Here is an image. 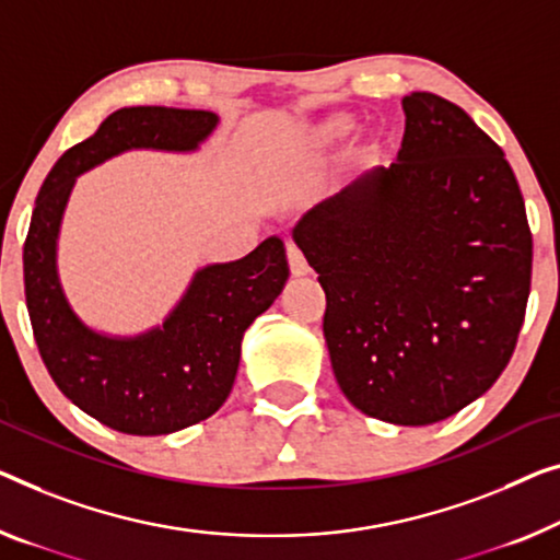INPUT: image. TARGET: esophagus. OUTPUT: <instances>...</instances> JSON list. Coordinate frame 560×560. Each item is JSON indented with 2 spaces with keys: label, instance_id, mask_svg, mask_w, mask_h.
Listing matches in <instances>:
<instances>
[{
  "label": "esophagus",
  "instance_id": "1",
  "mask_svg": "<svg viewBox=\"0 0 560 560\" xmlns=\"http://www.w3.org/2000/svg\"><path fill=\"white\" fill-rule=\"evenodd\" d=\"M287 256H289V269H291V273H294V277H306V273L312 271V269H308L304 254L299 252L294 244L287 246Z\"/></svg>",
  "mask_w": 560,
  "mask_h": 560
}]
</instances>
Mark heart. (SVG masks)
Listing matches in <instances>:
<instances>
[{"mask_svg": "<svg viewBox=\"0 0 560 560\" xmlns=\"http://www.w3.org/2000/svg\"><path fill=\"white\" fill-rule=\"evenodd\" d=\"M352 128H354V120L349 118V115L334 113V115H329V118L308 125V128L304 130V145L312 155H322V153H327L329 148L337 145L341 138H347ZM377 153H380V145H377V140H372V138H366V140H362V143H357L352 148L354 163H372L374 158H377Z\"/></svg>", "mask_w": 560, "mask_h": 560, "instance_id": "obj_1", "label": "heart"}]
</instances>
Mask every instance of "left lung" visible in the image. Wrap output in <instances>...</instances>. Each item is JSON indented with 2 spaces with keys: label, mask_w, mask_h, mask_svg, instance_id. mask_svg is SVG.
Masks as SVG:
<instances>
[{
  "label": "left lung",
  "mask_w": 560,
  "mask_h": 560,
  "mask_svg": "<svg viewBox=\"0 0 560 560\" xmlns=\"http://www.w3.org/2000/svg\"><path fill=\"white\" fill-rule=\"evenodd\" d=\"M402 110L397 161L306 211L294 241L327 294L339 389L364 415L420 428L511 362L533 238L503 150L463 107L412 93Z\"/></svg>",
  "instance_id": "left-lung-1"
}]
</instances>
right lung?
I'll return each mask as SVG.
<instances>
[{
  "instance_id": "1",
  "label": "right lung",
  "mask_w": 560,
  "mask_h": 560,
  "mask_svg": "<svg viewBox=\"0 0 560 560\" xmlns=\"http://www.w3.org/2000/svg\"><path fill=\"white\" fill-rule=\"evenodd\" d=\"M219 115L180 107H122L72 145L42 183L24 241V296L49 377L82 412L125 435H171L211 417L231 395L241 339L289 279L279 236L229 264H208L161 327L136 337L90 329L67 302L57 236L78 175L125 150L190 153Z\"/></svg>"
}]
</instances>
